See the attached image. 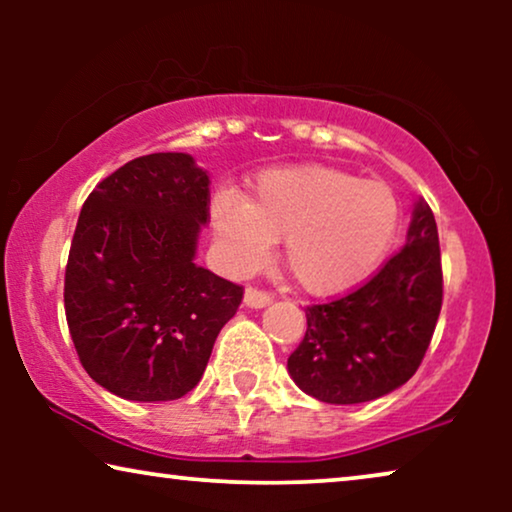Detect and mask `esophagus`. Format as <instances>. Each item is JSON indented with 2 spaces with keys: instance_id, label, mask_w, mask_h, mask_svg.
Here are the masks:
<instances>
[{
  "instance_id": "34e87169",
  "label": "esophagus",
  "mask_w": 512,
  "mask_h": 512,
  "mask_svg": "<svg viewBox=\"0 0 512 512\" xmlns=\"http://www.w3.org/2000/svg\"><path fill=\"white\" fill-rule=\"evenodd\" d=\"M270 300V293L256 289V286H247V291H244V305L251 307V310H261V307L268 305Z\"/></svg>"
}]
</instances>
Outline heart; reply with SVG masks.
I'll return each instance as SVG.
<instances>
[{
  "label": "heart",
  "mask_w": 512,
  "mask_h": 512,
  "mask_svg": "<svg viewBox=\"0 0 512 512\" xmlns=\"http://www.w3.org/2000/svg\"><path fill=\"white\" fill-rule=\"evenodd\" d=\"M401 207L380 181L326 165L265 170L247 200L221 191L212 226L235 270L249 272L284 237V263L300 289L338 296L373 275L394 244Z\"/></svg>",
  "instance_id": "b5f03b06"
}]
</instances>
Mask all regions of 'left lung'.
<instances>
[{
    "mask_svg": "<svg viewBox=\"0 0 512 512\" xmlns=\"http://www.w3.org/2000/svg\"><path fill=\"white\" fill-rule=\"evenodd\" d=\"M443 305L438 228L431 207L412 209L405 247L345 298L305 310V338L289 356L291 380L317 401H375L417 373Z\"/></svg>",
    "mask_w": 512,
    "mask_h": 512,
    "instance_id": "8db88e82",
    "label": "left lung"
}]
</instances>
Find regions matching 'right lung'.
<instances>
[{
  "instance_id": "1",
  "label": "right lung",
  "mask_w": 512,
  "mask_h": 512,
  "mask_svg": "<svg viewBox=\"0 0 512 512\" xmlns=\"http://www.w3.org/2000/svg\"><path fill=\"white\" fill-rule=\"evenodd\" d=\"M209 177L188 153H151L83 202L65 270L81 366L125 401L186 396L205 373L242 286L195 265Z\"/></svg>"
}]
</instances>
